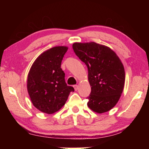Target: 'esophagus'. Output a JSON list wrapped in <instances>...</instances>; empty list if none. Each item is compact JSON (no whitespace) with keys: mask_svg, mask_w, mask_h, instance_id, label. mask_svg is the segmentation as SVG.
<instances>
[{"mask_svg":"<svg viewBox=\"0 0 149 149\" xmlns=\"http://www.w3.org/2000/svg\"><path fill=\"white\" fill-rule=\"evenodd\" d=\"M73 87H74V89L75 91H77V89H78V85H74V86H73Z\"/></svg>","mask_w":149,"mask_h":149,"instance_id":"esophagus-1","label":"esophagus"}]
</instances>
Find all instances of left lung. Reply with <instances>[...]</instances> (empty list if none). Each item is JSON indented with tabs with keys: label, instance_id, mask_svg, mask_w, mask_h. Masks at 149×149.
Here are the masks:
<instances>
[{
	"label": "left lung",
	"instance_id": "obj_1",
	"mask_svg": "<svg viewBox=\"0 0 149 149\" xmlns=\"http://www.w3.org/2000/svg\"><path fill=\"white\" fill-rule=\"evenodd\" d=\"M72 48L88 69L91 93L87 106L97 113L110 111L123 90L125 70L121 61L111 48L94 42H74Z\"/></svg>",
	"mask_w": 149,
	"mask_h": 149
}]
</instances>
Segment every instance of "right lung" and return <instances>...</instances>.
<instances>
[{"instance_id":"add662e5","label":"right lung","mask_w":149,"mask_h":149,"mask_svg":"<svg viewBox=\"0 0 149 149\" xmlns=\"http://www.w3.org/2000/svg\"><path fill=\"white\" fill-rule=\"evenodd\" d=\"M68 47H54L40 55L28 75L27 89L32 104L47 114L58 111L65 104L72 87L65 81L61 63Z\"/></svg>"}]
</instances>
